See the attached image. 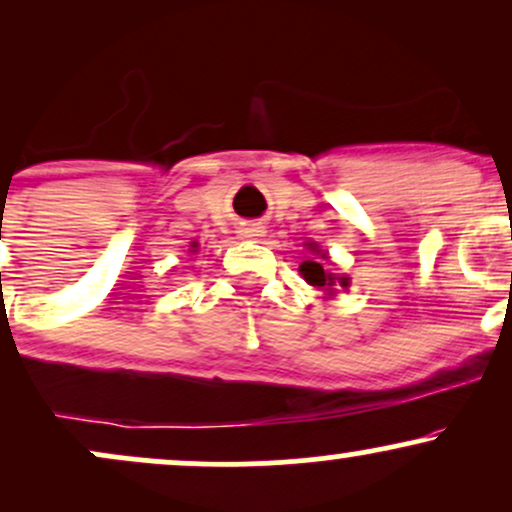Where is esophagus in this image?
<instances>
[{
    "mask_svg": "<svg viewBox=\"0 0 512 512\" xmlns=\"http://www.w3.org/2000/svg\"><path fill=\"white\" fill-rule=\"evenodd\" d=\"M264 226H260V223H248V226H243V231H240V236L248 238V240H257L264 236Z\"/></svg>",
    "mask_w": 512,
    "mask_h": 512,
    "instance_id": "34e87169",
    "label": "esophagus"
}]
</instances>
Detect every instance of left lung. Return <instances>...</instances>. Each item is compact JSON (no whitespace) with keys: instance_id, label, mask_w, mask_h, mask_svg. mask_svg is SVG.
<instances>
[{"instance_id":"8db88e82","label":"left lung","mask_w":512,"mask_h":512,"mask_svg":"<svg viewBox=\"0 0 512 512\" xmlns=\"http://www.w3.org/2000/svg\"><path fill=\"white\" fill-rule=\"evenodd\" d=\"M308 248L317 252L320 257H325L320 250H317L315 243H308ZM301 274L310 286H317V289L327 291V296H332V293L337 291V286H344V289L349 286V276H337V274L327 272V269L322 267V260H305L301 264Z\"/></svg>"}]
</instances>
